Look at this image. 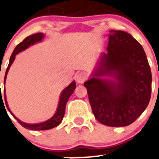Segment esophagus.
Returning a JSON list of instances; mask_svg holds the SVG:
<instances>
[{
    "mask_svg": "<svg viewBox=\"0 0 159 159\" xmlns=\"http://www.w3.org/2000/svg\"><path fill=\"white\" fill-rule=\"evenodd\" d=\"M76 80L78 83H80V84L81 83L82 84L87 80V76L84 73H80L76 76Z\"/></svg>",
    "mask_w": 159,
    "mask_h": 159,
    "instance_id": "obj_1",
    "label": "esophagus"
}]
</instances>
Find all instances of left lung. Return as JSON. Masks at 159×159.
Wrapping results in <instances>:
<instances>
[{
    "instance_id": "8db88e82",
    "label": "left lung",
    "mask_w": 159,
    "mask_h": 159,
    "mask_svg": "<svg viewBox=\"0 0 159 159\" xmlns=\"http://www.w3.org/2000/svg\"><path fill=\"white\" fill-rule=\"evenodd\" d=\"M93 78L85 82L95 118L107 126H127L149 102L152 73L142 45L129 33L110 30L107 53H102ZM112 77L113 80L100 78Z\"/></svg>"
}]
</instances>
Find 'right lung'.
I'll return each instance as SVG.
<instances>
[{
    "instance_id": "obj_1",
    "label": "right lung",
    "mask_w": 159,
    "mask_h": 159,
    "mask_svg": "<svg viewBox=\"0 0 159 159\" xmlns=\"http://www.w3.org/2000/svg\"><path fill=\"white\" fill-rule=\"evenodd\" d=\"M43 37H44V34L43 33H37V34H32V35L28 36L27 37H26V38L21 42V43H20L18 45L15 47L14 50L13 51L12 55L11 56L9 64H8V66L6 70L5 76H4V86H5L7 74L8 70H9L10 67H11V64L13 63L14 60H15V56L18 54L20 52L23 51V50L28 48L30 46L33 45V44L38 43V42H40L42 40H43ZM76 83H75V81H73L70 85H69L67 87H66L64 89H63V92L61 93V95H60L58 107H57V111H56V113L54 114V116H53L52 118H50V119H48L47 121H46V122H41V123L28 124V123H25V122H23L22 121H20V119H17V118L12 113L11 109H9V107H8V105H7V99H6V96H5V89H4V99H5V103L8 111L11 112V115L17 119V122H18L23 127H24L25 129H30V130H36V131L47 130V129H53L54 128V127L57 126V125L62 122L63 118L65 114V109H66V102H67L69 98L70 97V96H71V95L73 94V92H74L75 89H76ZM4 87H5V86H4ZM1 97H2V96L1 95Z\"/></svg>"
}]
</instances>
